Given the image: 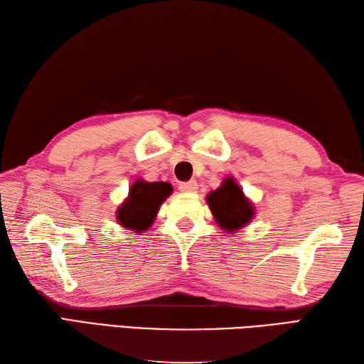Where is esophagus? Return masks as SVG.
I'll return each mask as SVG.
<instances>
[{
  "instance_id": "obj_1",
  "label": "esophagus",
  "mask_w": 364,
  "mask_h": 364,
  "mask_svg": "<svg viewBox=\"0 0 364 364\" xmlns=\"http://www.w3.org/2000/svg\"><path fill=\"white\" fill-rule=\"evenodd\" d=\"M178 189L181 192H196L198 189V184H197V181H193V180L192 181H186V183H180Z\"/></svg>"
}]
</instances>
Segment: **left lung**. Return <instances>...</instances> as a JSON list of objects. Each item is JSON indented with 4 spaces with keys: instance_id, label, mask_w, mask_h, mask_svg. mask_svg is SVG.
Segmentation results:
<instances>
[{
    "instance_id": "obj_1",
    "label": "left lung",
    "mask_w": 364,
    "mask_h": 364,
    "mask_svg": "<svg viewBox=\"0 0 364 364\" xmlns=\"http://www.w3.org/2000/svg\"><path fill=\"white\" fill-rule=\"evenodd\" d=\"M208 206L214 215V220L226 234H234L248 226L256 217V206L234 176H226L215 191L206 196Z\"/></svg>"
}]
</instances>
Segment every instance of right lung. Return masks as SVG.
<instances>
[{
	"mask_svg": "<svg viewBox=\"0 0 364 364\" xmlns=\"http://www.w3.org/2000/svg\"><path fill=\"white\" fill-rule=\"evenodd\" d=\"M173 188L171 183L146 181L136 178L129 189V196L116 209V222L133 232H144L154 225L158 210L171 197Z\"/></svg>",
	"mask_w": 364,
	"mask_h": 364,
	"instance_id": "add662e5",
	"label": "right lung"
}]
</instances>
